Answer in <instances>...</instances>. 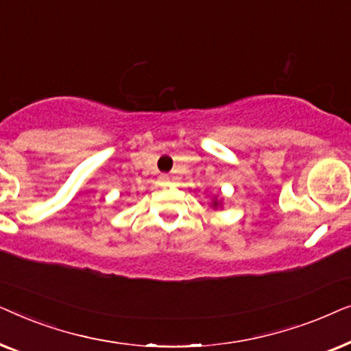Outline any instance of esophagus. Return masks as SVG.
Segmentation results:
<instances>
[{"instance_id":"34e87169","label":"esophagus","mask_w":351,"mask_h":351,"mask_svg":"<svg viewBox=\"0 0 351 351\" xmlns=\"http://www.w3.org/2000/svg\"><path fill=\"white\" fill-rule=\"evenodd\" d=\"M160 182H161V185H169L171 177L169 176H161L160 177Z\"/></svg>"}]
</instances>
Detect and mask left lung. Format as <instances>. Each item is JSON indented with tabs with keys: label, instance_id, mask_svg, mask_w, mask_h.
<instances>
[{
	"label": "left lung",
	"instance_id": "8db88e82",
	"mask_svg": "<svg viewBox=\"0 0 351 351\" xmlns=\"http://www.w3.org/2000/svg\"><path fill=\"white\" fill-rule=\"evenodd\" d=\"M213 206H214V208H215V206H219V203H217V201H214V203H213Z\"/></svg>",
	"mask_w": 351,
	"mask_h": 351
}]
</instances>
